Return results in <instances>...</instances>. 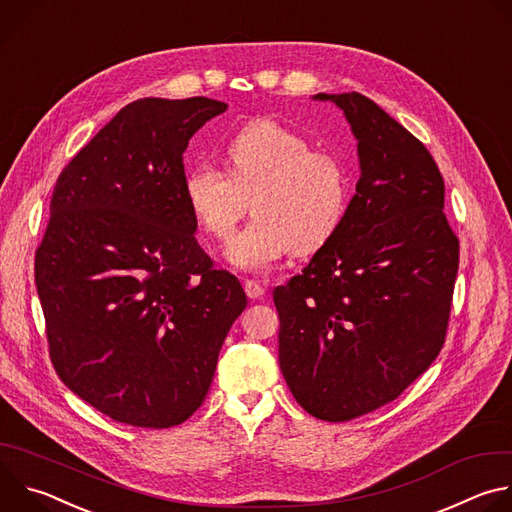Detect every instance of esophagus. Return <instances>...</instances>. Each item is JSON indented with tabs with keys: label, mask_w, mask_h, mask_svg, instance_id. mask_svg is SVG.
<instances>
[{
	"label": "esophagus",
	"mask_w": 512,
	"mask_h": 512,
	"mask_svg": "<svg viewBox=\"0 0 512 512\" xmlns=\"http://www.w3.org/2000/svg\"><path fill=\"white\" fill-rule=\"evenodd\" d=\"M245 294H247L251 300H259V298H263V294H265V287H263L259 281H255V279H247V281H245Z\"/></svg>",
	"instance_id": "1"
}]
</instances>
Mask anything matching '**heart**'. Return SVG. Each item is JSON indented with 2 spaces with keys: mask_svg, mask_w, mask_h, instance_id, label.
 <instances>
[{
  "mask_svg": "<svg viewBox=\"0 0 512 512\" xmlns=\"http://www.w3.org/2000/svg\"><path fill=\"white\" fill-rule=\"evenodd\" d=\"M227 172L200 164L186 174L184 196L198 227L227 241L247 210L251 221L233 237L235 267L263 271L287 253H314L340 229L350 178L338 154L312 148L298 129L255 119L225 148Z\"/></svg>",
  "mask_w": 512,
  "mask_h": 512,
  "instance_id": "b5f03b06",
  "label": "heart"
}]
</instances>
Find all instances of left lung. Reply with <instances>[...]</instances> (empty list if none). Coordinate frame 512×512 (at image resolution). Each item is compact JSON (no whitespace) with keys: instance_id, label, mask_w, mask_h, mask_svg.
Instances as JSON below:
<instances>
[{"instance_id":"left-lung-1","label":"left lung","mask_w":512,"mask_h":512,"mask_svg":"<svg viewBox=\"0 0 512 512\" xmlns=\"http://www.w3.org/2000/svg\"><path fill=\"white\" fill-rule=\"evenodd\" d=\"M314 99L344 111L360 178L340 229L273 302L291 395L336 423L391 403L440 354L460 243L440 168L415 135L360 93Z\"/></svg>"}]
</instances>
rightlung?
<instances>
[{
	"mask_svg": "<svg viewBox=\"0 0 512 512\" xmlns=\"http://www.w3.org/2000/svg\"><path fill=\"white\" fill-rule=\"evenodd\" d=\"M227 103L125 105L60 172L34 273L60 381L119 423L164 429L204 401L247 308L184 196L190 137Z\"/></svg>",
	"mask_w": 512,
	"mask_h": 512,
	"instance_id": "1",
	"label": "right lung"
}]
</instances>
